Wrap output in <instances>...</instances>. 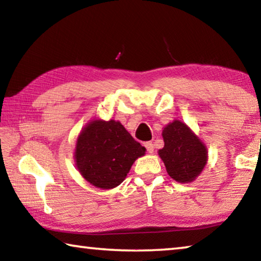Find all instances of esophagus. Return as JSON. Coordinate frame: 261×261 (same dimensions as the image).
Segmentation results:
<instances>
[{"label":"esophagus","instance_id":"obj_1","mask_svg":"<svg viewBox=\"0 0 261 261\" xmlns=\"http://www.w3.org/2000/svg\"><path fill=\"white\" fill-rule=\"evenodd\" d=\"M144 145H145V147H146L147 152L149 154H152L154 152V145L151 143V141H146V143H145Z\"/></svg>","mask_w":261,"mask_h":261}]
</instances>
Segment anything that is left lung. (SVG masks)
<instances>
[{
	"mask_svg": "<svg viewBox=\"0 0 261 261\" xmlns=\"http://www.w3.org/2000/svg\"><path fill=\"white\" fill-rule=\"evenodd\" d=\"M165 141L159 156L167 173L179 183H190L201 174L208 159V151L194 132L178 120L167 124L162 130Z\"/></svg>",
	"mask_w": 261,
	"mask_h": 261,
	"instance_id": "left-lung-1",
	"label": "left lung"
}]
</instances>
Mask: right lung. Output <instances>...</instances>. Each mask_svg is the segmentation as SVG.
<instances>
[{"label": "right lung", "mask_w": 261, "mask_h": 261, "mask_svg": "<svg viewBox=\"0 0 261 261\" xmlns=\"http://www.w3.org/2000/svg\"><path fill=\"white\" fill-rule=\"evenodd\" d=\"M146 148L118 121L92 120L83 127L74 148V162L88 183L102 190L120 185Z\"/></svg>", "instance_id": "obj_1"}]
</instances>
